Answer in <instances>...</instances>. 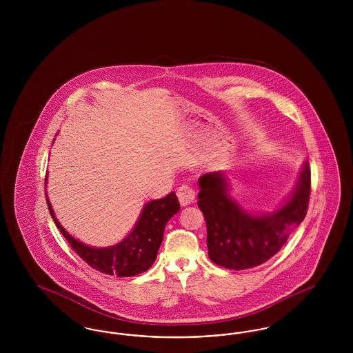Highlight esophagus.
Returning <instances> with one entry per match:
<instances>
[{
  "instance_id": "obj_1",
  "label": "esophagus",
  "mask_w": 353,
  "mask_h": 353,
  "mask_svg": "<svg viewBox=\"0 0 353 353\" xmlns=\"http://www.w3.org/2000/svg\"><path fill=\"white\" fill-rule=\"evenodd\" d=\"M177 197H179V201L183 205L186 206L189 203L194 201L196 199V190L190 186V185L184 184L181 185L177 190Z\"/></svg>"
}]
</instances>
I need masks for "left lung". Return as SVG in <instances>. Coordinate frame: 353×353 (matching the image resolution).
I'll list each match as a JSON object with an SVG mask.
<instances>
[{
	"mask_svg": "<svg viewBox=\"0 0 353 353\" xmlns=\"http://www.w3.org/2000/svg\"><path fill=\"white\" fill-rule=\"evenodd\" d=\"M199 208L208 230V254L219 266L252 269L269 261L307 214L311 172L304 161L295 188L274 212H252L230 196L229 179L222 170L199 179Z\"/></svg>",
	"mask_w": 353,
	"mask_h": 353,
	"instance_id": "left-lung-1",
	"label": "left lung"
}]
</instances>
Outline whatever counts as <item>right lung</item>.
Returning a JSON list of instances; mask_svg holds the SVG:
<instances>
[{
    "instance_id": "right-lung-1",
    "label": "right lung",
    "mask_w": 353,
    "mask_h": 353,
    "mask_svg": "<svg viewBox=\"0 0 353 353\" xmlns=\"http://www.w3.org/2000/svg\"><path fill=\"white\" fill-rule=\"evenodd\" d=\"M46 202L57 228L68 239L74 252L92 269L108 275H117L120 278L134 276L151 268L163 242L165 225L180 210V203L174 192L169 193L164 199L152 200L144 203L141 213L130 234L125 235L120 242L112 246L92 248L75 239L61 225L54 214L48 193Z\"/></svg>"
}]
</instances>
